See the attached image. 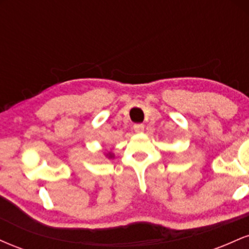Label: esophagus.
<instances>
[{
  "instance_id": "esophagus-1",
  "label": "esophagus",
  "mask_w": 249,
  "mask_h": 249,
  "mask_svg": "<svg viewBox=\"0 0 249 249\" xmlns=\"http://www.w3.org/2000/svg\"><path fill=\"white\" fill-rule=\"evenodd\" d=\"M133 128H134V132H137V133L144 132V125L142 124H136L133 126Z\"/></svg>"
}]
</instances>
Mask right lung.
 <instances>
[{
	"label": "right lung",
	"mask_w": 249,
	"mask_h": 249,
	"mask_svg": "<svg viewBox=\"0 0 249 249\" xmlns=\"http://www.w3.org/2000/svg\"><path fill=\"white\" fill-rule=\"evenodd\" d=\"M113 156H115V154L112 152H105V157H107V158H113Z\"/></svg>",
	"instance_id": "right-lung-1"
}]
</instances>
